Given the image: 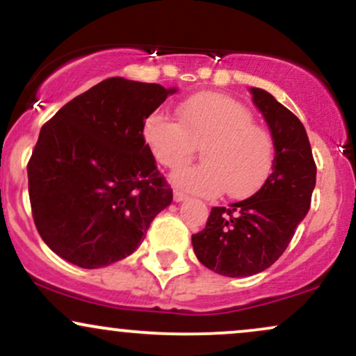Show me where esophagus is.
I'll return each mask as SVG.
<instances>
[{
  "instance_id": "34e87169",
  "label": "esophagus",
  "mask_w": 356,
  "mask_h": 356,
  "mask_svg": "<svg viewBox=\"0 0 356 356\" xmlns=\"http://www.w3.org/2000/svg\"><path fill=\"white\" fill-rule=\"evenodd\" d=\"M186 199H187V195L184 194L182 191H177V189L174 191V201L175 202H182V201H186Z\"/></svg>"
}]
</instances>
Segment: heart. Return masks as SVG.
I'll list each match as a JSON object with an SVG mask.
<instances>
[{"instance_id":"b5f03b06","label":"heart","mask_w":356,"mask_h":356,"mask_svg":"<svg viewBox=\"0 0 356 356\" xmlns=\"http://www.w3.org/2000/svg\"><path fill=\"white\" fill-rule=\"evenodd\" d=\"M175 112L179 122L152 113L144 127L155 161L169 169L189 162L202 145V164L175 170V186L192 194L226 191L231 197H243L264 182L275 159V142L266 127L252 122L246 105L222 93L201 92L181 102Z\"/></svg>"}]
</instances>
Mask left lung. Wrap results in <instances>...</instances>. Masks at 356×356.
<instances>
[{"label":"left lung","mask_w":356,"mask_h":356,"mask_svg":"<svg viewBox=\"0 0 356 356\" xmlns=\"http://www.w3.org/2000/svg\"><path fill=\"white\" fill-rule=\"evenodd\" d=\"M251 93L275 142L273 172L251 197L212 207L206 227L192 234L204 266L231 277L252 276L280 259L309 211L316 184V164L300 118L266 90Z\"/></svg>","instance_id":"left-lung-1"}]
</instances>
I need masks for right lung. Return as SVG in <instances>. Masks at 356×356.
<instances>
[{
	"instance_id": "right-lung-1",
	"label": "right lung",
	"mask_w": 356,
	"mask_h": 356,
	"mask_svg": "<svg viewBox=\"0 0 356 356\" xmlns=\"http://www.w3.org/2000/svg\"><path fill=\"white\" fill-rule=\"evenodd\" d=\"M175 88L113 76L63 105L28 162L35 226L68 263L104 268L140 246L172 202L144 138L145 118Z\"/></svg>"
}]
</instances>
